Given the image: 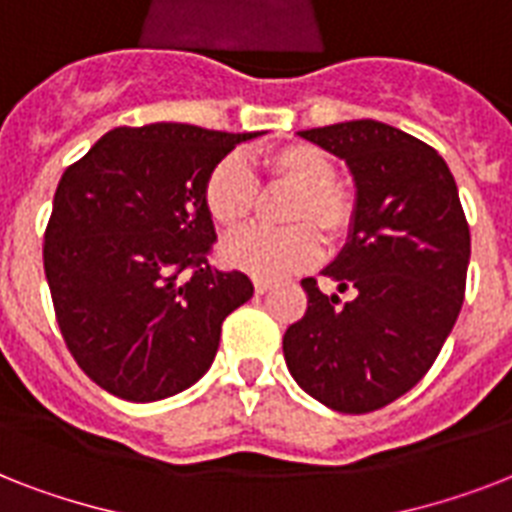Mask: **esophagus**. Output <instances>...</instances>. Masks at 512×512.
<instances>
[{"label":"esophagus","mask_w":512,"mask_h":512,"mask_svg":"<svg viewBox=\"0 0 512 512\" xmlns=\"http://www.w3.org/2000/svg\"><path fill=\"white\" fill-rule=\"evenodd\" d=\"M252 284H255L257 295H263V292H268V289L273 287V281L265 279V276H255V279H252Z\"/></svg>","instance_id":"1"}]
</instances>
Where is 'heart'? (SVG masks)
<instances>
[{
	"instance_id": "b5f03b06",
	"label": "heart",
	"mask_w": 512,
	"mask_h": 512,
	"mask_svg": "<svg viewBox=\"0 0 512 512\" xmlns=\"http://www.w3.org/2000/svg\"><path fill=\"white\" fill-rule=\"evenodd\" d=\"M260 170L268 188H289L281 207L279 231H249L223 244V260L260 276L300 271L321 252L319 228L329 241L345 239L356 223V199L337 180L332 156L311 143H289L265 151ZM204 207L223 231H244L260 207L255 175L239 156H225L209 170L204 183Z\"/></svg>"
}]
</instances>
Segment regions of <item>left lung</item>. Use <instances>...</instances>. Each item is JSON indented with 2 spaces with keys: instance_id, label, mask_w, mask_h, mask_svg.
I'll use <instances>...</instances> for the list:
<instances>
[{
  "instance_id": "1",
  "label": "left lung",
  "mask_w": 512,
  "mask_h": 512,
  "mask_svg": "<svg viewBox=\"0 0 512 512\" xmlns=\"http://www.w3.org/2000/svg\"><path fill=\"white\" fill-rule=\"evenodd\" d=\"M300 138L345 159L356 180V223L324 271L351 300L303 279L308 308L284 332V358L329 409L374 412L428 374L460 316L468 220L444 159L390 124L356 119Z\"/></svg>"
}]
</instances>
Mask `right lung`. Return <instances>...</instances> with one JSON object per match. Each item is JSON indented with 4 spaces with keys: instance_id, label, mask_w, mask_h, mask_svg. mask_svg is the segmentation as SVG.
<instances>
[{
    "instance_id": "obj_1",
    "label": "right lung",
    "mask_w": 512,
    "mask_h": 512,
    "mask_svg": "<svg viewBox=\"0 0 512 512\" xmlns=\"http://www.w3.org/2000/svg\"><path fill=\"white\" fill-rule=\"evenodd\" d=\"M263 132L159 122L116 127L63 172L44 231V273L71 356L124 401L199 382L220 327L255 287L217 271L204 207L209 170Z\"/></svg>"
}]
</instances>
